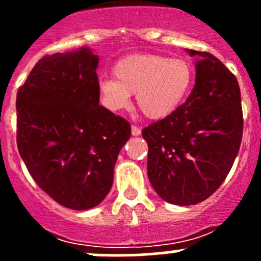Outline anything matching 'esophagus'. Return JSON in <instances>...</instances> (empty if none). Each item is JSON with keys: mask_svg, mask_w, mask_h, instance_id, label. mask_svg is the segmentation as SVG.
Here are the masks:
<instances>
[{"mask_svg": "<svg viewBox=\"0 0 261 261\" xmlns=\"http://www.w3.org/2000/svg\"><path fill=\"white\" fill-rule=\"evenodd\" d=\"M131 134H133V136H139L141 134V130L138 127V126L133 125L131 126Z\"/></svg>", "mask_w": 261, "mask_h": 261, "instance_id": "34e87169", "label": "esophagus"}]
</instances>
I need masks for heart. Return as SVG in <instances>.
I'll return each instance as SVG.
<instances>
[{"instance_id":"b5f03b06","label":"heart","mask_w":261,"mask_h":261,"mask_svg":"<svg viewBox=\"0 0 261 261\" xmlns=\"http://www.w3.org/2000/svg\"><path fill=\"white\" fill-rule=\"evenodd\" d=\"M116 80L98 82L101 103L109 111L126 110L135 94L136 105L146 117L160 120L172 115L188 96L193 84V68L181 58L156 54L128 55L114 67Z\"/></svg>"}]
</instances>
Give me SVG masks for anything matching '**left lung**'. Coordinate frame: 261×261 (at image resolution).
<instances>
[{
    "instance_id": "obj_1",
    "label": "left lung",
    "mask_w": 261,
    "mask_h": 261,
    "mask_svg": "<svg viewBox=\"0 0 261 261\" xmlns=\"http://www.w3.org/2000/svg\"><path fill=\"white\" fill-rule=\"evenodd\" d=\"M187 51L199 57L191 94L143 130L150 183L164 201L179 206L199 203L217 191L235 162L244 125L235 75L210 53Z\"/></svg>"
}]
</instances>
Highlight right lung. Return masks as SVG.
<instances>
[{
  "label": "right lung",
  "mask_w": 261,
  "mask_h": 261,
  "mask_svg": "<svg viewBox=\"0 0 261 261\" xmlns=\"http://www.w3.org/2000/svg\"><path fill=\"white\" fill-rule=\"evenodd\" d=\"M97 67L88 48L45 55L16 98L17 149L29 173L55 202L77 211L103 201L131 135L125 118L99 106Z\"/></svg>",
  "instance_id": "right-lung-1"
}]
</instances>
